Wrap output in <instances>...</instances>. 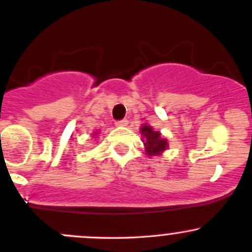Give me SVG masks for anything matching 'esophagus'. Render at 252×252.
I'll use <instances>...</instances> for the list:
<instances>
[{
	"mask_svg": "<svg viewBox=\"0 0 252 252\" xmlns=\"http://www.w3.org/2000/svg\"><path fill=\"white\" fill-rule=\"evenodd\" d=\"M116 126H128V121H126V119H122V121L116 122Z\"/></svg>",
	"mask_w": 252,
	"mask_h": 252,
	"instance_id": "34e87169",
	"label": "esophagus"
}]
</instances>
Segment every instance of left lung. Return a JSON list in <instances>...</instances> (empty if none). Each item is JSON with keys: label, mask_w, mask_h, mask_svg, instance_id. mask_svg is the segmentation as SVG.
<instances>
[{"label": "left lung", "mask_w": 252, "mask_h": 252, "mask_svg": "<svg viewBox=\"0 0 252 252\" xmlns=\"http://www.w3.org/2000/svg\"><path fill=\"white\" fill-rule=\"evenodd\" d=\"M140 133L147 156H161L169 147L167 139L163 138L159 131L154 130V128L149 124H142L140 126Z\"/></svg>", "instance_id": "left-lung-1"}]
</instances>
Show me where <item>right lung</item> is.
<instances>
[{
    "label": "right lung",
    "instance_id": "1",
    "mask_svg": "<svg viewBox=\"0 0 252 252\" xmlns=\"http://www.w3.org/2000/svg\"><path fill=\"white\" fill-rule=\"evenodd\" d=\"M96 135H97V131H95V133L93 134V136H94V138H96Z\"/></svg>",
    "mask_w": 252,
    "mask_h": 252
}]
</instances>
